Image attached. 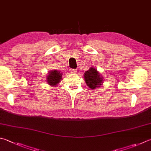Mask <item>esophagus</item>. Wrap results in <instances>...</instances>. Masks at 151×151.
Returning a JSON list of instances; mask_svg holds the SVG:
<instances>
[{"label":"esophagus","instance_id":"obj_1","mask_svg":"<svg viewBox=\"0 0 151 151\" xmlns=\"http://www.w3.org/2000/svg\"><path fill=\"white\" fill-rule=\"evenodd\" d=\"M77 69H71L70 70V73H73V74H76L77 73Z\"/></svg>","mask_w":151,"mask_h":151}]
</instances>
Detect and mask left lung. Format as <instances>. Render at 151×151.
I'll return each instance as SVG.
<instances>
[{
	"instance_id": "8db88e82",
	"label": "left lung",
	"mask_w": 151,
	"mask_h": 151,
	"mask_svg": "<svg viewBox=\"0 0 151 151\" xmlns=\"http://www.w3.org/2000/svg\"><path fill=\"white\" fill-rule=\"evenodd\" d=\"M84 78L87 86L91 89L100 88L104 83V77L94 67H90L84 73Z\"/></svg>"
}]
</instances>
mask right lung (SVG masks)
Listing matches in <instances>:
<instances>
[{"mask_svg":"<svg viewBox=\"0 0 151 151\" xmlns=\"http://www.w3.org/2000/svg\"><path fill=\"white\" fill-rule=\"evenodd\" d=\"M62 73L56 70H50L46 76V81L51 86H57L62 80Z\"/></svg>","mask_w":151,"mask_h":151,"instance_id":"right-lung-1","label":"right lung"}]
</instances>
